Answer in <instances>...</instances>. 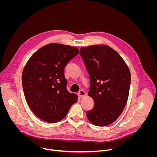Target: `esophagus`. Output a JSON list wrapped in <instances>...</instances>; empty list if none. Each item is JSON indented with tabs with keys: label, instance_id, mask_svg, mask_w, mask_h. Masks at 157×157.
Returning <instances> with one entry per match:
<instances>
[{
	"label": "esophagus",
	"instance_id": "esophagus-1",
	"mask_svg": "<svg viewBox=\"0 0 157 157\" xmlns=\"http://www.w3.org/2000/svg\"><path fill=\"white\" fill-rule=\"evenodd\" d=\"M78 95L79 96V97H80L81 98H84V97L86 96V93H85V91H84V90H81V91L78 93Z\"/></svg>",
	"mask_w": 157,
	"mask_h": 157
}]
</instances>
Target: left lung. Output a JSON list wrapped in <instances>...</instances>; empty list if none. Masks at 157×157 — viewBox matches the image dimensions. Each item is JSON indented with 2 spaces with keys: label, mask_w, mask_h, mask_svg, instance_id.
I'll return each instance as SVG.
<instances>
[{
  "label": "left lung",
  "mask_w": 157,
  "mask_h": 157,
  "mask_svg": "<svg viewBox=\"0 0 157 157\" xmlns=\"http://www.w3.org/2000/svg\"><path fill=\"white\" fill-rule=\"evenodd\" d=\"M79 54L90 79L88 96L94 102L93 109L86 113L87 117L96 126L108 125L120 116L127 104L129 68L119 54L105 44L81 47Z\"/></svg>",
  "instance_id": "obj_1"
}]
</instances>
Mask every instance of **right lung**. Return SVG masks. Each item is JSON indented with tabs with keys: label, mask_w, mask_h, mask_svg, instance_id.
Instances as JSON below:
<instances>
[{
	"label": "right lung",
	"mask_w": 157,
	"mask_h": 157,
	"mask_svg": "<svg viewBox=\"0 0 157 157\" xmlns=\"http://www.w3.org/2000/svg\"><path fill=\"white\" fill-rule=\"evenodd\" d=\"M79 53L76 47L59 43L46 44L30 58L21 80L24 95L33 113L41 120L57 122L78 101L66 89V65Z\"/></svg>",
	"instance_id": "add662e5"
}]
</instances>
